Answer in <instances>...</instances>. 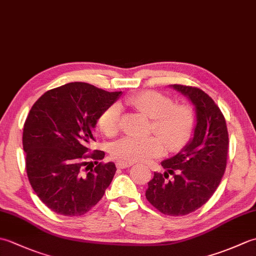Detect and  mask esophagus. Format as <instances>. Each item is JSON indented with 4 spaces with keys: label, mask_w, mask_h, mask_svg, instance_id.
Instances as JSON below:
<instances>
[{
    "label": "esophagus",
    "mask_w": 256,
    "mask_h": 256,
    "mask_svg": "<svg viewBox=\"0 0 256 256\" xmlns=\"http://www.w3.org/2000/svg\"><path fill=\"white\" fill-rule=\"evenodd\" d=\"M133 165L131 162H123V160H118L116 162V167L121 168V170H125V168H128Z\"/></svg>",
    "instance_id": "obj_1"
}]
</instances>
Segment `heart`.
Returning <instances> with one entry per match:
<instances>
[{"label": "heart", "mask_w": 256, "mask_h": 256, "mask_svg": "<svg viewBox=\"0 0 256 256\" xmlns=\"http://www.w3.org/2000/svg\"><path fill=\"white\" fill-rule=\"evenodd\" d=\"M130 104L153 120L152 133L160 136L144 140L124 138L112 146V155L125 162H143L160 157L167 148L180 150L192 136L196 118L186 104H174L170 96L156 91H144L133 96ZM101 131L108 136L118 134L121 126V108L114 104L106 108L99 118Z\"/></svg>", "instance_id": "heart-1"}]
</instances>
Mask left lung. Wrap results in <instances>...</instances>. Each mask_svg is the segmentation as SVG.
I'll use <instances>...</instances> for the list:
<instances>
[{
  "label": "left lung",
  "mask_w": 256,
  "mask_h": 256,
  "mask_svg": "<svg viewBox=\"0 0 256 256\" xmlns=\"http://www.w3.org/2000/svg\"><path fill=\"white\" fill-rule=\"evenodd\" d=\"M194 106V136L175 156L162 162L164 174L154 172L146 189L150 204L167 216H186L214 194L224 176L229 135L224 114L214 101L194 86L172 84ZM172 181H167L169 174Z\"/></svg>",
  "instance_id": "8db88e82"
}]
</instances>
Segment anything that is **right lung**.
I'll return each instance as SVG.
<instances>
[{
	"label": "right lung",
	"mask_w": 256,
	"mask_h": 256,
	"mask_svg": "<svg viewBox=\"0 0 256 256\" xmlns=\"http://www.w3.org/2000/svg\"><path fill=\"white\" fill-rule=\"evenodd\" d=\"M120 96L70 82L45 92L32 106L23 130L27 177L38 198L56 214H84L110 186L114 162H99L102 150L88 153L98 120ZM89 159L96 166L88 167Z\"/></svg>",
	"instance_id": "right-lung-1"
}]
</instances>
